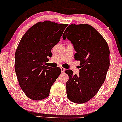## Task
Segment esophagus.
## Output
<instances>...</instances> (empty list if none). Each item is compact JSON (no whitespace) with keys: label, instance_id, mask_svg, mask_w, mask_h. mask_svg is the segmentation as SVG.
I'll return each mask as SVG.
<instances>
[{"label":"esophagus","instance_id":"obj_1","mask_svg":"<svg viewBox=\"0 0 122 122\" xmlns=\"http://www.w3.org/2000/svg\"><path fill=\"white\" fill-rule=\"evenodd\" d=\"M60 68H61V71H62V73H64L65 71V69L64 68H63V67H61Z\"/></svg>","mask_w":122,"mask_h":122}]
</instances>
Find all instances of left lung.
<instances>
[{
  "instance_id": "left-lung-1",
  "label": "left lung",
  "mask_w": 122,
  "mask_h": 122,
  "mask_svg": "<svg viewBox=\"0 0 122 122\" xmlns=\"http://www.w3.org/2000/svg\"><path fill=\"white\" fill-rule=\"evenodd\" d=\"M73 45L74 59L81 62L79 75L71 70L65 73L67 97L76 103H86L98 92L105 81L109 67V49L107 42L95 29L89 24H71L62 36Z\"/></svg>"
}]
</instances>
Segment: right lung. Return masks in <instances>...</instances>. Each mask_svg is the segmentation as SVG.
Wrapping results in <instances>:
<instances>
[{
    "label": "right lung",
    "mask_w": 122,
    "mask_h": 122,
    "mask_svg": "<svg viewBox=\"0 0 122 122\" xmlns=\"http://www.w3.org/2000/svg\"><path fill=\"white\" fill-rule=\"evenodd\" d=\"M67 24L46 21L31 27L21 38L15 52V69L19 86L27 97H48L51 86L61 73L59 67L46 65L51 49L58 43Z\"/></svg>",
    "instance_id": "add662e5"
}]
</instances>
